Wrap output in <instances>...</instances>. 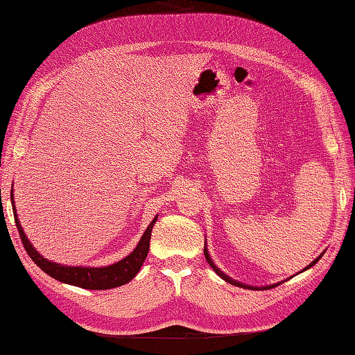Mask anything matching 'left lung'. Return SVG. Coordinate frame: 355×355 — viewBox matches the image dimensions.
<instances>
[{
	"label": "left lung",
	"mask_w": 355,
	"mask_h": 355,
	"mask_svg": "<svg viewBox=\"0 0 355 355\" xmlns=\"http://www.w3.org/2000/svg\"><path fill=\"white\" fill-rule=\"evenodd\" d=\"M204 254H205V259H207V262L209 263V266H211V268L216 271V274H218V276L219 277H222L223 280H225V282H228V284H231V285H236V286H241V288H247V289H257V286H250V285H243V284H241V282H237V280H233V279H231V277H228L227 276V274H223L219 268H218V266H216L214 265V262H213V260H211V257H209V254H208V250H207V247H204ZM320 257H322V254L319 256V257H317L315 260H313V262H311L308 266H306V268L305 270H308V268H311V266H313V265H315L317 262H319V260H320ZM305 270H303V271H305ZM276 285H279V284H276ZM276 285H270V286H265V289L266 288H274V286H276Z\"/></svg>",
	"instance_id": "1"
}]
</instances>
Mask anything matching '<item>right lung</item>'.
I'll return each instance as SVG.
<instances>
[{
	"label": "right lung",
	"mask_w": 355,
	"mask_h": 355,
	"mask_svg": "<svg viewBox=\"0 0 355 355\" xmlns=\"http://www.w3.org/2000/svg\"><path fill=\"white\" fill-rule=\"evenodd\" d=\"M12 207H13V216H15V223L18 228V233L21 237V242H23L27 254L36 263V266L49 274L50 277L62 282V284L75 285L84 289H110L128 284L137 272H139L141 266L148 254L150 248V237H151V230L156 223V218L151 220L146 233L141 237L139 243L136 245L133 252H130L127 257H124L119 262L108 265V266H101V268H89V266H67V265H60L55 262H50V260L42 257L38 251L33 248V245L28 242V239L24 234V230L21 227L18 220L17 209H15V202H13V190H12Z\"/></svg>",
	"instance_id": "right-lung-1"
}]
</instances>
